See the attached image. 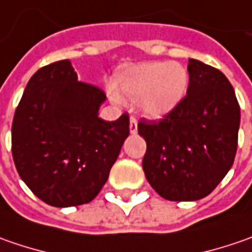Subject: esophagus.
Listing matches in <instances>:
<instances>
[{
	"instance_id": "obj_1",
	"label": "esophagus",
	"mask_w": 252,
	"mask_h": 252,
	"mask_svg": "<svg viewBox=\"0 0 252 252\" xmlns=\"http://www.w3.org/2000/svg\"><path fill=\"white\" fill-rule=\"evenodd\" d=\"M129 127H130V133H136V131H137V119H136V118H130V125H129Z\"/></svg>"
}]
</instances>
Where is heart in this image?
<instances>
[{
  "label": "heart",
  "instance_id": "obj_1",
  "mask_svg": "<svg viewBox=\"0 0 252 252\" xmlns=\"http://www.w3.org/2000/svg\"><path fill=\"white\" fill-rule=\"evenodd\" d=\"M116 85L131 101H140L141 111L161 118L172 111L188 91L189 74L175 62H150L129 67L116 78ZM113 99H119L113 94Z\"/></svg>",
  "mask_w": 252,
  "mask_h": 252
}]
</instances>
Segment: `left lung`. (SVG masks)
<instances>
[{"instance_id": "left-lung-1", "label": "left lung", "mask_w": 252, "mask_h": 252, "mask_svg": "<svg viewBox=\"0 0 252 252\" xmlns=\"http://www.w3.org/2000/svg\"><path fill=\"white\" fill-rule=\"evenodd\" d=\"M187 96L158 122H139L147 143L143 169L167 200H199L220 184L237 151L240 105L218 68L189 59Z\"/></svg>"}]
</instances>
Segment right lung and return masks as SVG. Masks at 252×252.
Masks as SVG:
<instances>
[{
  "instance_id": "1",
  "label": "right lung",
  "mask_w": 252,
  "mask_h": 252,
  "mask_svg": "<svg viewBox=\"0 0 252 252\" xmlns=\"http://www.w3.org/2000/svg\"><path fill=\"white\" fill-rule=\"evenodd\" d=\"M105 92L78 81L70 60L37 70L12 122V157L28 188L44 203L70 208L91 202L129 136V115L98 116Z\"/></svg>"
}]
</instances>
